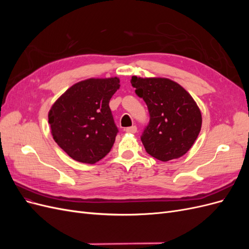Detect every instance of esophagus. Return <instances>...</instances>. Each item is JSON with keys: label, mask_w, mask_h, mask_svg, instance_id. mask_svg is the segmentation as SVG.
<instances>
[{"label": "esophagus", "mask_w": 249, "mask_h": 249, "mask_svg": "<svg viewBox=\"0 0 249 249\" xmlns=\"http://www.w3.org/2000/svg\"><path fill=\"white\" fill-rule=\"evenodd\" d=\"M125 132H126V133H130V134L136 133V132H137V126H136V125H132V126L126 127V129H125Z\"/></svg>", "instance_id": "obj_1"}]
</instances>
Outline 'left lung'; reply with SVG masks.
Segmentation results:
<instances>
[{"mask_svg": "<svg viewBox=\"0 0 249 249\" xmlns=\"http://www.w3.org/2000/svg\"><path fill=\"white\" fill-rule=\"evenodd\" d=\"M131 84L149 111V124L141 136L147 154L163 162L184 156L198 137L202 124L200 109L191 94L167 78L133 76Z\"/></svg>", "mask_w": 249, "mask_h": 249, "instance_id": "obj_1", "label": "left lung"}]
</instances>
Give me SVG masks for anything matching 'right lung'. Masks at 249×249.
I'll return each instance as SVG.
<instances>
[{
    "label": "right lung",
    "mask_w": 249,
    "mask_h": 249,
    "mask_svg": "<svg viewBox=\"0 0 249 249\" xmlns=\"http://www.w3.org/2000/svg\"><path fill=\"white\" fill-rule=\"evenodd\" d=\"M119 82L117 77L80 81L52 105L53 138L71 159L94 164L109 154L118 132L109 102Z\"/></svg>",
    "instance_id": "1"
}]
</instances>
